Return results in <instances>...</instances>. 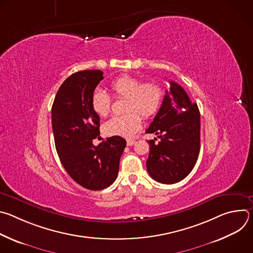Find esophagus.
Segmentation results:
<instances>
[{
	"mask_svg": "<svg viewBox=\"0 0 253 253\" xmlns=\"http://www.w3.org/2000/svg\"><path fill=\"white\" fill-rule=\"evenodd\" d=\"M135 144L134 140H127V146H132Z\"/></svg>",
	"mask_w": 253,
	"mask_h": 253,
	"instance_id": "esophagus-1",
	"label": "esophagus"
}]
</instances>
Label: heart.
I'll return each instance as SVG.
<instances>
[{
    "instance_id": "heart-1",
    "label": "heart",
    "mask_w": 253,
    "mask_h": 253,
    "mask_svg": "<svg viewBox=\"0 0 253 253\" xmlns=\"http://www.w3.org/2000/svg\"><path fill=\"white\" fill-rule=\"evenodd\" d=\"M112 92L117 97L126 98L122 115H116L106 121L103 132L109 136L132 137L139 131L144 118H151L159 111L164 91L156 81L144 82L131 75H122L110 85ZM93 111L100 117H105L110 112L111 98L105 91L96 89L91 98Z\"/></svg>"
}]
</instances>
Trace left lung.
<instances>
[{"instance_id":"1","label":"left lung","mask_w":253,"mask_h":253,"mask_svg":"<svg viewBox=\"0 0 253 253\" xmlns=\"http://www.w3.org/2000/svg\"><path fill=\"white\" fill-rule=\"evenodd\" d=\"M146 133L158 135L149 140L146 167L156 181L173 184L193 169L200 151V113L179 84L170 81L162 105Z\"/></svg>"}]
</instances>
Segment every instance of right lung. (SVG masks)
Instances as JSON below:
<instances>
[{
  "label": "right lung",
  "mask_w": 253,
  "mask_h": 253,
  "mask_svg": "<svg viewBox=\"0 0 253 253\" xmlns=\"http://www.w3.org/2000/svg\"><path fill=\"white\" fill-rule=\"evenodd\" d=\"M100 70L79 71L59 88L52 106V128L60 161L70 177L89 190L110 186L117 178L126 140L112 136L98 146L100 117L91 105L92 94L103 80Z\"/></svg>",
  "instance_id": "1"
}]
</instances>
